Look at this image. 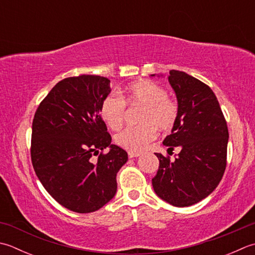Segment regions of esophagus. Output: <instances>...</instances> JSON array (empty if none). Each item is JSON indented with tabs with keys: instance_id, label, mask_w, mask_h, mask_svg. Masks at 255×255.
Here are the masks:
<instances>
[{
	"instance_id": "1",
	"label": "esophagus",
	"mask_w": 255,
	"mask_h": 255,
	"mask_svg": "<svg viewBox=\"0 0 255 255\" xmlns=\"http://www.w3.org/2000/svg\"><path fill=\"white\" fill-rule=\"evenodd\" d=\"M139 156H140V154H139L138 152H132V151H129V152H128V157L130 158V159L137 158V157H139Z\"/></svg>"
}]
</instances>
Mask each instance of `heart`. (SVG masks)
Returning a JSON list of instances; mask_svg holds the SVG:
<instances>
[{"mask_svg": "<svg viewBox=\"0 0 255 255\" xmlns=\"http://www.w3.org/2000/svg\"><path fill=\"white\" fill-rule=\"evenodd\" d=\"M131 104L144 106L140 122L136 127H126L115 134L114 141L117 146L130 151H141L149 142L156 138V127L160 130H169L177 121L178 106L168 97V93L160 85L150 81L133 83L122 92ZM101 114L104 122L111 129L122 126L126 115V102L117 93H113L104 99Z\"/></svg>", "mask_w": 255, "mask_h": 255, "instance_id": "obj_1", "label": "heart"}]
</instances>
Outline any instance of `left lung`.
I'll return each instance as SVG.
<instances>
[{
	"label": "left lung",
	"mask_w": 255,
	"mask_h": 255,
	"mask_svg": "<svg viewBox=\"0 0 255 255\" xmlns=\"http://www.w3.org/2000/svg\"><path fill=\"white\" fill-rule=\"evenodd\" d=\"M168 81L176 93L178 117L162 143L170 150L177 147L180 152L173 161L154 153L159 169L152 187L163 201L182 208L203 200L221 181L229 131L220 105L208 85L174 69L169 72Z\"/></svg>",
	"instance_id": "8db88e82"
}]
</instances>
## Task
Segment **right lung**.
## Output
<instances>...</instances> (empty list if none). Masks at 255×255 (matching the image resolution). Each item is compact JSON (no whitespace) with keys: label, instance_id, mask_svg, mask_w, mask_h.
Listing matches in <instances>:
<instances>
[{"label":"right lung","instance_id":"add662e5","mask_svg":"<svg viewBox=\"0 0 255 255\" xmlns=\"http://www.w3.org/2000/svg\"><path fill=\"white\" fill-rule=\"evenodd\" d=\"M111 81L81 75L58 82L39 104L32 125L31 157L35 173L51 196L68 210L97 211L115 197L116 176L128 160L112 144L101 117ZM108 147L96 162L91 154Z\"/></svg>","mask_w":255,"mask_h":255}]
</instances>
